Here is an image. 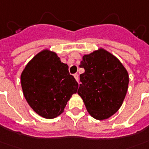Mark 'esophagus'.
<instances>
[{
	"mask_svg": "<svg viewBox=\"0 0 149 149\" xmlns=\"http://www.w3.org/2000/svg\"><path fill=\"white\" fill-rule=\"evenodd\" d=\"M73 76H74L75 79H76L77 82H78V81H79V77H78V74H77V73H76V74H74Z\"/></svg>",
	"mask_w": 149,
	"mask_h": 149,
	"instance_id": "34e87169",
	"label": "esophagus"
}]
</instances>
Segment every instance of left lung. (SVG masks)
<instances>
[{"label":"left lung","instance_id":"1","mask_svg":"<svg viewBox=\"0 0 149 149\" xmlns=\"http://www.w3.org/2000/svg\"><path fill=\"white\" fill-rule=\"evenodd\" d=\"M79 66L85 72L80 74L78 95L87 112L96 120L111 117L121 107L127 95L129 75L117 58L104 48L84 54Z\"/></svg>","mask_w":149,"mask_h":149}]
</instances>
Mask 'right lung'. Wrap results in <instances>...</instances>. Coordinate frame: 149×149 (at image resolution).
<instances>
[{
    "instance_id": "1",
    "label": "right lung",
    "mask_w": 149,
    "mask_h": 149,
    "mask_svg": "<svg viewBox=\"0 0 149 149\" xmlns=\"http://www.w3.org/2000/svg\"><path fill=\"white\" fill-rule=\"evenodd\" d=\"M21 85L29 106L45 119L61 115L78 88L68 65L48 49L42 50L27 63L22 72Z\"/></svg>"
}]
</instances>
